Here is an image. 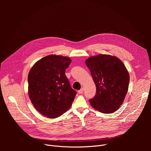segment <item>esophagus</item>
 <instances>
[{
  "mask_svg": "<svg viewBox=\"0 0 151 151\" xmlns=\"http://www.w3.org/2000/svg\"><path fill=\"white\" fill-rule=\"evenodd\" d=\"M83 88H82L81 90H79V91H78V93L79 94H82L83 93Z\"/></svg>",
  "mask_w": 151,
  "mask_h": 151,
  "instance_id": "esophagus-1",
  "label": "esophagus"
}]
</instances>
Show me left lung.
Returning a JSON list of instances; mask_svg holds the SVG:
<instances>
[{
	"mask_svg": "<svg viewBox=\"0 0 151 151\" xmlns=\"http://www.w3.org/2000/svg\"><path fill=\"white\" fill-rule=\"evenodd\" d=\"M85 64L96 86L91 105L101 113H114L122 104L128 89L130 75L124 63L116 57L99 54L89 57Z\"/></svg>",
	"mask_w": 151,
	"mask_h": 151,
	"instance_id": "left-lung-1",
	"label": "left lung"
}]
</instances>
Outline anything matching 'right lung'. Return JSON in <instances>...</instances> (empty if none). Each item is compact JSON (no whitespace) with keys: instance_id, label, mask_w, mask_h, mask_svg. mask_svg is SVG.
<instances>
[{"instance_id":"obj_1","label":"right lung","mask_w":151,"mask_h":151,"mask_svg":"<svg viewBox=\"0 0 151 151\" xmlns=\"http://www.w3.org/2000/svg\"><path fill=\"white\" fill-rule=\"evenodd\" d=\"M71 61L69 57L50 55L37 61L29 73L30 99L36 110L48 118L66 112L76 94L65 75Z\"/></svg>"}]
</instances>
